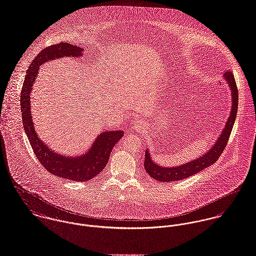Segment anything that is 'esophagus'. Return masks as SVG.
Returning <instances> with one entry per match:
<instances>
[{
    "label": "esophagus",
    "mask_w": 256,
    "mask_h": 256,
    "mask_svg": "<svg viewBox=\"0 0 256 256\" xmlns=\"http://www.w3.org/2000/svg\"><path fill=\"white\" fill-rule=\"evenodd\" d=\"M134 129H135L136 131H142V130L144 129V126L142 125V123L137 122V123L134 125Z\"/></svg>",
    "instance_id": "obj_1"
}]
</instances>
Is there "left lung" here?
I'll return each instance as SVG.
<instances>
[{"mask_svg":"<svg viewBox=\"0 0 256 256\" xmlns=\"http://www.w3.org/2000/svg\"><path fill=\"white\" fill-rule=\"evenodd\" d=\"M224 78L228 82L232 91V110H231L230 116L228 118V121L225 125V128L222 134L220 135L219 139L217 140V142H215V144L211 148L210 152H208L206 154H204L200 158H196L192 162H190L177 167H163L160 164L154 163V162L150 158V152L146 150L144 166L146 171L150 177L160 182H174L178 180H183L204 170L211 164L216 162L217 160L220 158L230 138L232 126L236 116L238 104V88H236V80L232 71H226L224 73Z\"/></svg>","mask_w":256,"mask_h":256,"instance_id":"8db88e82","label":"left lung"}]
</instances>
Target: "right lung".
Returning a JSON list of instances; mask_svg holds the SVG:
<instances>
[{"label":"right lung","instance_id":"1","mask_svg":"<svg viewBox=\"0 0 256 256\" xmlns=\"http://www.w3.org/2000/svg\"><path fill=\"white\" fill-rule=\"evenodd\" d=\"M82 50V48L64 42L42 50L26 71L20 93V108L24 130L37 160L50 173L76 182H86L93 179L104 169L114 144L122 138L124 133L122 131H106L102 133L94 139L93 146L88 152L79 158H68L58 154L39 139L34 129L30 112V94L39 66L42 64L62 56H81Z\"/></svg>","mask_w":256,"mask_h":256}]
</instances>
